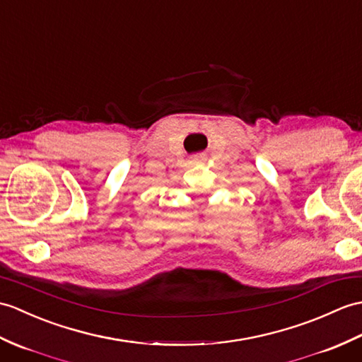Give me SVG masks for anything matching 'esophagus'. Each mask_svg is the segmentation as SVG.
<instances>
[{"instance_id":"34e87169","label":"esophagus","mask_w":362,"mask_h":362,"mask_svg":"<svg viewBox=\"0 0 362 362\" xmlns=\"http://www.w3.org/2000/svg\"><path fill=\"white\" fill-rule=\"evenodd\" d=\"M202 160H204V156H194V157H192V162H196V163H199Z\"/></svg>"}]
</instances>
